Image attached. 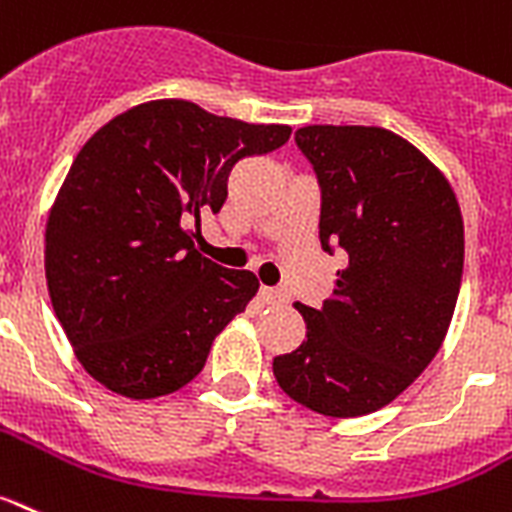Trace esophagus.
Here are the masks:
<instances>
[{
    "label": "esophagus",
    "mask_w": 512,
    "mask_h": 512,
    "mask_svg": "<svg viewBox=\"0 0 512 512\" xmlns=\"http://www.w3.org/2000/svg\"><path fill=\"white\" fill-rule=\"evenodd\" d=\"M261 298H264L266 305H282L287 300V295L277 287H261Z\"/></svg>",
    "instance_id": "obj_1"
}]
</instances>
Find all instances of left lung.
<instances>
[{
	"mask_svg": "<svg viewBox=\"0 0 512 512\" xmlns=\"http://www.w3.org/2000/svg\"><path fill=\"white\" fill-rule=\"evenodd\" d=\"M321 183L323 251L339 246L323 308L295 303L305 342L274 357L279 388L326 417L391 404L438 355L464 274V217L448 178L381 126H303Z\"/></svg>",
	"mask_w": 512,
	"mask_h": 512,
	"instance_id": "obj_1",
	"label": "left lung"
}]
</instances>
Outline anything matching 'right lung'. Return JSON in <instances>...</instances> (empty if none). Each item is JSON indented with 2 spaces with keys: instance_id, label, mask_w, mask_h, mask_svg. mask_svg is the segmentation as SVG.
Segmentation results:
<instances>
[{
  "instance_id": "1",
  "label": "right lung",
  "mask_w": 512,
  "mask_h": 512,
  "mask_svg": "<svg viewBox=\"0 0 512 512\" xmlns=\"http://www.w3.org/2000/svg\"><path fill=\"white\" fill-rule=\"evenodd\" d=\"M290 134L165 98L119 113L77 152L48 212L46 282L100 386L144 401L202 373L214 336L246 310L259 279L204 259L199 220L222 209L238 160Z\"/></svg>"
}]
</instances>
